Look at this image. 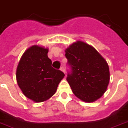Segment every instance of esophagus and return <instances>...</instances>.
I'll list each match as a JSON object with an SVG mask.
<instances>
[{"mask_svg":"<svg viewBox=\"0 0 128 128\" xmlns=\"http://www.w3.org/2000/svg\"><path fill=\"white\" fill-rule=\"evenodd\" d=\"M60 71H62V72H64V74H66V72H65V70H64V68L63 67V66H62V67L60 68Z\"/></svg>","mask_w":128,"mask_h":128,"instance_id":"1","label":"esophagus"}]
</instances>
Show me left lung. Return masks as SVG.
Returning a JSON list of instances; mask_svg holds the SVG:
<instances>
[{
    "label": "left lung",
    "mask_w": 128,
    "mask_h": 128,
    "mask_svg": "<svg viewBox=\"0 0 128 128\" xmlns=\"http://www.w3.org/2000/svg\"><path fill=\"white\" fill-rule=\"evenodd\" d=\"M72 72L66 80L76 97L94 102L107 90L110 80L107 61L92 46L82 42L73 43L65 50Z\"/></svg>",
    "instance_id": "left-lung-1"
}]
</instances>
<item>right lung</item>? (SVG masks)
<instances>
[{"mask_svg":"<svg viewBox=\"0 0 128 128\" xmlns=\"http://www.w3.org/2000/svg\"><path fill=\"white\" fill-rule=\"evenodd\" d=\"M49 49L38 45L22 54L16 70L18 86L26 97L36 103L48 100L55 94L64 74L51 66Z\"/></svg>","mask_w":128,"mask_h":128,"instance_id":"obj_1","label":"right lung"}]
</instances>
